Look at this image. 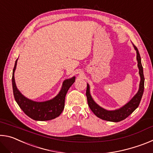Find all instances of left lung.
<instances>
[{
    "mask_svg": "<svg viewBox=\"0 0 153 153\" xmlns=\"http://www.w3.org/2000/svg\"><path fill=\"white\" fill-rule=\"evenodd\" d=\"M134 47L136 51V59L138 61V67L139 69V74L140 76V82L139 90L136 94L131 98L130 101H129L126 105L123 107H121L119 109H116L115 111H108L105 108L100 107L94 102L90 93V86L87 84V89H86V97L88 104L90 109L97 115L98 117L102 119L103 120L113 121V122H119L123 120H125L130 114L132 113L139 106L140 102L142 99V94L144 92V77L143 74V67H142L141 63V58L138 48L136 46L134 45Z\"/></svg>",
    "mask_w": 153,
    "mask_h": 153,
    "instance_id": "obj_1",
    "label": "left lung"
}]
</instances>
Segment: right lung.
Wrapping results in <instances>:
<instances>
[{
    "label": "right lung",
    "instance_id": "right-lung-1",
    "mask_svg": "<svg viewBox=\"0 0 153 153\" xmlns=\"http://www.w3.org/2000/svg\"><path fill=\"white\" fill-rule=\"evenodd\" d=\"M17 59L15 61L13 70L12 85L15 100L19 107L28 117L32 118L33 120L48 121L59 117L64 109L65 98L67 92L71 85L74 83L76 77L65 80L60 92L53 99L45 102L33 101L25 97L19 91L15 84L14 73L16 69Z\"/></svg>",
    "mask_w": 153,
    "mask_h": 153
}]
</instances>
